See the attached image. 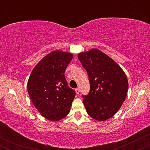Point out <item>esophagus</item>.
<instances>
[{
    "label": "esophagus",
    "mask_w": 150,
    "mask_h": 150,
    "mask_svg": "<svg viewBox=\"0 0 150 150\" xmlns=\"http://www.w3.org/2000/svg\"><path fill=\"white\" fill-rule=\"evenodd\" d=\"M75 92H76V94H80V90H79V89H78V88L75 89Z\"/></svg>",
    "instance_id": "1"
}]
</instances>
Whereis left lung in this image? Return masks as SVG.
Instances as JSON below:
<instances>
[{
    "mask_svg": "<svg viewBox=\"0 0 150 150\" xmlns=\"http://www.w3.org/2000/svg\"><path fill=\"white\" fill-rule=\"evenodd\" d=\"M78 58L87 70L90 84L89 92L82 95L87 113L100 121L111 118L128 93V82L124 71L109 56L96 49L79 53Z\"/></svg>",
    "mask_w": 150,
    "mask_h": 150,
    "instance_id": "1",
    "label": "left lung"
}]
</instances>
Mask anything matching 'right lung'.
Here are the masks:
<instances>
[{
    "mask_svg": "<svg viewBox=\"0 0 150 150\" xmlns=\"http://www.w3.org/2000/svg\"><path fill=\"white\" fill-rule=\"evenodd\" d=\"M73 54L54 51L42 58L32 70L28 82V94L36 108L50 120H59L70 112L75 97L65 77Z\"/></svg>",
    "mask_w": 150,
    "mask_h": 150,
    "instance_id": "obj_1",
    "label": "right lung"
}]
</instances>
